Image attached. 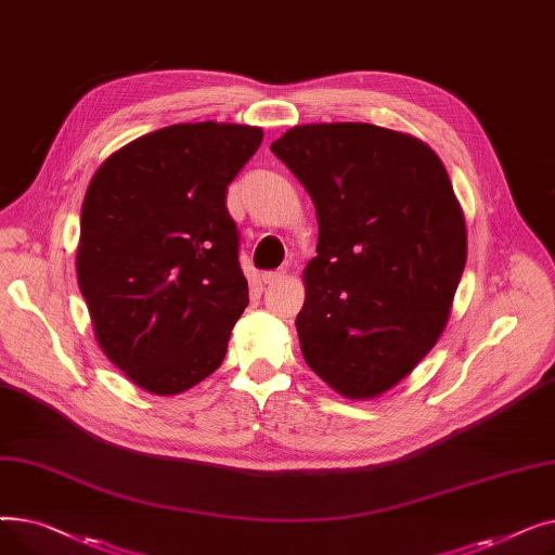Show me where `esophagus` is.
I'll list each match as a JSON object with an SVG mask.
<instances>
[{"label":"esophagus","mask_w":555,"mask_h":555,"mask_svg":"<svg viewBox=\"0 0 555 555\" xmlns=\"http://www.w3.org/2000/svg\"><path fill=\"white\" fill-rule=\"evenodd\" d=\"M285 276H287V274H285V270L266 272V274H262V283H266V285H276V283H281Z\"/></svg>","instance_id":"1"}]
</instances>
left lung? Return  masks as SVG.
Masks as SVG:
<instances>
[{
    "label": "left lung",
    "mask_w": 555,
    "mask_h": 555,
    "mask_svg": "<svg viewBox=\"0 0 555 555\" xmlns=\"http://www.w3.org/2000/svg\"><path fill=\"white\" fill-rule=\"evenodd\" d=\"M270 149L319 224L295 322L304 360L346 398L380 396L439 341L465 268L448 170L416 137L371 124L297 126Z\"/></svg>",
    "instance_id": "obj_1"
}]
</instances>
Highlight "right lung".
I'll return each mask as SVG.
<instances>
[{
	"mask_svg": "<svg viewBox=\"0 0 555 555\" xmlns=\"http://www.w3.org/2000/svg\"><path fill=\"white\" fill-rule=\"evenodd\" d=\"M262 141L236 124H178L109 155L87 186L76 274L99 346L151 393H182L224 360L249 304L231 180Z\"/></svg>",
	"mask_w": 555,
	"mask_h": 555,
	"instance_id": "obj_1",
	"label": "right lung"
}]
</instances>
